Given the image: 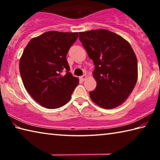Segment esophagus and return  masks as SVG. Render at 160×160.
<instances>
[{"mask_svg": "<svg viewBox=\"0 0 160 160\" xmlns=\"http://www.w3.org/2000/svg\"><path fill=\"white\" fill-rule=\"evenodd\" d=\"M87 78V75H82V76L80 77V79L82 80H85Z\"/></svg>", "mask_w": 160, "mask_h": 160, "instance_id": "1", "label": "esophagus"}]
</instances>
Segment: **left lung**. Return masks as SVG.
Segmentation results:
<instances>
[{"instance_id":"1","label":"left lung","mask_w":160,"mask_h":160,"mask_svg":"<svg viewBox=\"0 0 160 160\" xmlns=\"http://www.w3.org/2000/svg\"><path fill=\"white\" fill-rule=\"evenodd\" d=\"M80 41L93 61L97 87L90 92L93 102L113 109L126 101L138 80V61L129 43L104 29L79 33Z\"/></svg>"}]
</instances>
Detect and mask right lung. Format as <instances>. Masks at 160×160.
I'll return each mask as SVG.
<instances>
[{"mask_svg": "<svg viewBox=\"0 0 160 160\" xmlns=\"http://www.w3.org/2000/svg\"><path fill=\"white\" fill-rule=\"evenodd\" d=\"M78 37V32H47L32 39L24 49L20 60L22 80L42 107L51 109L63 107L79 83L69 72L66 59Z\"/></svg>", "mask_w": 160, "mask_h": 160, "instance_id": "1", "label": "right lung"}]
</instances>
